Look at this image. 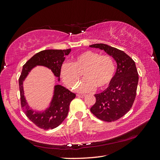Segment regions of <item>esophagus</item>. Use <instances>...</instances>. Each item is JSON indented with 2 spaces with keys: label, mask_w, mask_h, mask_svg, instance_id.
Instances as JSON below:
<instances>
[{
  "label": "esophagus",
  "mask_w": 160,
  "mask_h": 160,
  "mask_svg": "<svg viewBox=\"0 0 160 160\" xmlns=\"http://www.w3.org/2000/svg\"><path fill=\"white\" fill-rule=\"evenodd\" d=\"M86 95L84 94H77V96L79 97V98H84L85 97Z\"/></svg>",
  "instance_id": "esophagus-1"
}]
</instances>
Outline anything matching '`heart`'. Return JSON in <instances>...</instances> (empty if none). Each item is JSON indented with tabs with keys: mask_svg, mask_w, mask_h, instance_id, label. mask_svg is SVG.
Segmentation results:
<instances>
[{
	"mask_svg": "<svg viewBox=\"0 0 160 160\" xmlns=\"http://www.w3.org/2000/svg\"><path fill=\"white\" fill-rule=\"evenodd\" d=\"M115 69V61L111 56H101L99 53L87 50L78 54L73 63H63L60 68V76L68 87L73 89L76 88L80 92L87 93L96 87L104 89L109 86ZM82 73L85 80L78 85Z\"/></svg>",
	"mask_w": 160,
	"mask_h": 160,
	"instance_id": "b5f03b06",
	"label": "heart"
}]
</instances>
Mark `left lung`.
<instances>
[{
	"label": "left lung",
	"mask_w": 160,
	"mask_h": 160,
	"mask_svg": "<svg viewBox=\"0 0 160 160\" xmlns=\"http://www.w3.org/2000/svg\"><path fill=\"white\" fill-rule=\"evenodd\" d=\"M90 47L104 50L117 62L113 80L104 91L95 94L96 101L91 112L102 121H116L131 109L136 96L139 77L135 63L123 51L106 44H94Z\"/></svg>",
	"instance_id": "obj_1"
}]
</instances>
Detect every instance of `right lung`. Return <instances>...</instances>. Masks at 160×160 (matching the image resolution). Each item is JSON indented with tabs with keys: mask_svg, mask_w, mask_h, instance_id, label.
I'll return each mask as SVG.
<instances>
[{
	"mask_svg": "<svg viewBox=\"0 0 160 160\" xmlns=\"http://www.w3.org/2000/svg\"><path fill=\"white\" fill-rule=\"evenodd\" d=\"M71 52V49L65 50L47 49L37 53L23 65L19 78L20 102L23 111L30 120L37 127L48 130L53 129L62 123L67 116L71 102L76 98V94L71 92L60 84L54 87L53 96L49 107L43 112L35 111L29 108L24 96L23 81L29 73L36 66H44L52 70L54 76L60 81V68L65 59V56Z\"/></svg>",
	"mask_w": 160,
	"mask_h": 160,
	"instance_id": "add662e5",
	"label": "right lung"
}]
</instances>
